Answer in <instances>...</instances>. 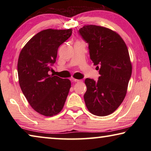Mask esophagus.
Returning <instances> with one entry per match:
<instances>
[{
    "label": "esophagus",
    "mask_w": 151,
    "mask_h": 151,
    "mask_svg": "<svg viewBox=\"0 0 151 151\" xmlns=\"http://www.w3.org/2000/svg\"><path fill=\"white\" fill-rule=\"evenodd\" d=\"M73 82H75V83H80V82H82V81L81 80H78V79L74 78L73 79Z\"/></svg>",
    "instance_id": "1"
}]
</instances>
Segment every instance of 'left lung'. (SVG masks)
Segmentation results:
<instances>
[{"mask_svg": "<svg viewBox=\"0 0 151 151\" xmlns=\"http://www.w3.org/2000/svg\"><path fill=\"white\" fill-rule=\"evenodd\" d=\"M78 32L88 43L90 58L100 75L97 81L85 79L86 106L94 115H109L126 96L132 74L129 50L121 36L106 27L85 25Z\"/></svg>", "mask_w": 151, "mask_h": 151, "instance_id": "obj_1", "label": "left lung"}]
</instances>
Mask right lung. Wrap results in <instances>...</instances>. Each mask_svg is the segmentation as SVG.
<instances>
[{
    "label": "right lung",
    "mask_w": 151,
    "mask_h": 151,
    "mask_svg": "<svg viewBox=\"0 0 151 151\" xmlns=\"http://www.w3.org/2000/svg\"><path fill=\"white\" fill-rule=\"evenodd\" d=\"M72 35V29H46L22 48L17 69L20 88L35 111L46 116L61 111L71 86L70 80L50 75L58 48Z\"/></svg>",
    "instance_id": "right-lung-1"
}]
</instances>
